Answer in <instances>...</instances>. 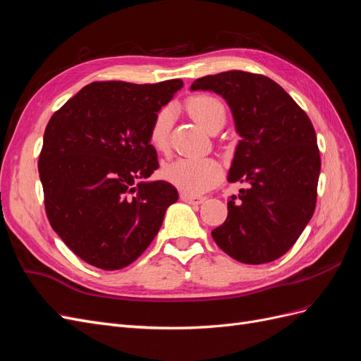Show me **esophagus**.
Returning a JSON list of instances; mask_svg holds the SVG:
<instances>
[{
  "mask_svg": "<svg viewBox=\"0 0 361 361\" xmlns=\"http://www.w3.org/2000/svg\"><path fill=\"white\" fill-rule=\"evenodd\" d=\"M180 199L187 203H194V204H200L204 202V197H200V195H192L188 192H180Z\"/></svg>",
  "mask_w": 361,
  "mask_h": 361,
  "instance_id": "1",
  "label": "esophagus"
}]
</instances>
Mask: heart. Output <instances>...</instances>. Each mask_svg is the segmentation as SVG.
I'll return each instance as SVG.
<instances>
[{
	"instance_id": "heart-1",
	"label": "heart",
	"mask_w": 361,
	"mask_h": 361,
	"mask_svg": "<svg viewBox=\"0 0 361 361\" xmlns=\"http://www.w3.org/2000/svg\"><path fill=\"white\" fill-rule=\"evenodd\" d=\"M191 117L206 130H211L214 125L226 118L223 104L214 96L199 94L194 96L187 104ZM173 113L169 106L155 116L149 129L150 146L164 152L169 147V133L171 126ZM162 176L174 187L188 194H202L220 180L221 167L212 158H178L162 169Z\"/></svg>"
}]
</instances>
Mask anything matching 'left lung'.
<instances>
[{
    "label": "left lung",
    "mask_w": 361,
    "mask_h": 361,
    "mask_svg": "<svg viewBox=\"0 0 361 361\" xmlns=\"http://www.w3.org/2000/svg\"><path fill=\"white\" fill-rule=\"evenodd\" d=\"M191 90L214 92L231 106L241 140L227 180L248 183L228 200L214 241L243 264L279 259L297 243L316 206L321 157L309 116L276 81L257 73L207 75Z\"/></svg>",
    "instance_id": "8db88e82"
}]
</instances>
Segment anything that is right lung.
I'll use <instances>...</instances> for the list:
<instances>
[{
	"mask_svg": "<svg viewBox=\"0 0 361 361\" xmlns=\"http://www.w3.org/2000/svg\"><path fill=\"white\" fill-rule=\"evenodd\" d=\"M182 80L92 82L54 113L39 174L51 227L73 253L105 271L145 253L179 194L158 167L149 129Z\"/></svg>",
	"mask_w": 361,
	"mask_h": 361,
	"instance_id": "right-lung-1",
	"label": "right lung"
}]
</instances>
